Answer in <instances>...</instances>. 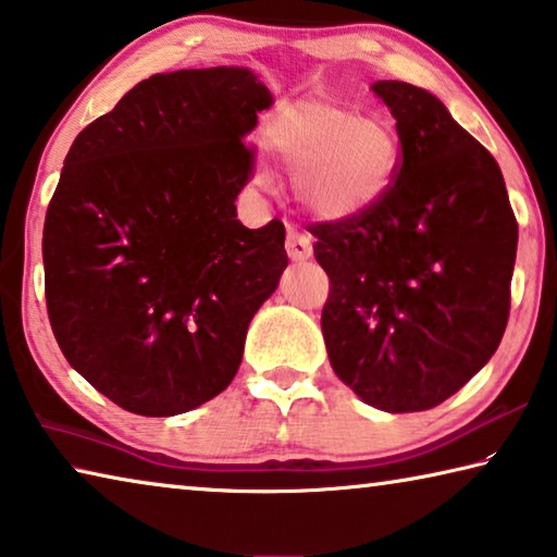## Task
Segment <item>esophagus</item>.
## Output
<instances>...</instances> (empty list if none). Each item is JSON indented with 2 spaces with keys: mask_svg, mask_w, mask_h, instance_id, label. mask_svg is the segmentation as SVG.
Here are the masks:
<instances>
[{
  "mask_svg": "<svg viewBox=\"0 0 557 557\" xmlns=\"http://www.w3.org/2000/svg\"><path fill=\"white\" fill-rule=\"evenodd\" d=\"M286 251H288V257L294 259V261H306V259H311L313 244H311V239H308L304 232L288 230V234H286Z\"/></svg>",
  "mask_w": 557,
  "mask_h": 557,
  "instance_id": "obj_1",
  "label": "esophagus"
}]
</instances>
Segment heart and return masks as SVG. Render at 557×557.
<instances>
[{"mask_svg":"<svg viewBox=\"0 0 557 557\" xmlns=\"http://www.w3.org/2000/svg\"><path fill=\"white\" fill-rule=\"evenodd\" d=\"M263 140L288 172L298 202L321 219L377 207L403 165V138L385 115H358L321 98L296 100L271 117ZM259 182L269 185L267 170Z\"/></svg>","mask_w":557,"mask_h":557,"instance_id":"1","label":"heart"}]
</instances>
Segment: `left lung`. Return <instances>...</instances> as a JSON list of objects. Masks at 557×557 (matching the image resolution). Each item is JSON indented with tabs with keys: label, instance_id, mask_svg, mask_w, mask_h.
<instances>
[{
	"label": "left lung",
	"instance_id": "1",
	"mask_svg": "<svg viewBox=\"0 0 557 557\" xmlns=\"http://www.w3.org/2000/svg\"><path fill=\"white\" fill-rule=\"evenodd\" d=\"M403 165L377 207L308 226L331 278L327 358L362 403L422 412L476 375L504 338L518 224L498 162L430 90L377 81Z\"/></svg>",
	"mask_w": 557,
	"mask_h": 557
}]
</instances>
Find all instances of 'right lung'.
Instances as JSON below:
<instances>
[{
  "mask_svg": "<svg viewBox=\"0 0 557 557\" xmlns=\"http://www.w3.org/2000/svg\"><path fill=\"white\" fill-rule=\"evenodd\" d=\"M271 103L249 69L154 73L63 160L41 244L51 331L127 412L182 414L230 387L288 267L284 224L246 230L234 205Z\"/></svg>",
  "mask_w": 557,
  "mask_h": 557,
  "instance_id": "1",
  "label": "right lung"
}]
</instances>
